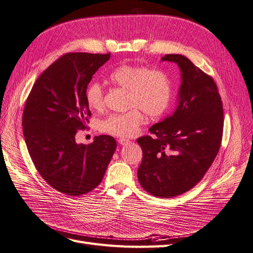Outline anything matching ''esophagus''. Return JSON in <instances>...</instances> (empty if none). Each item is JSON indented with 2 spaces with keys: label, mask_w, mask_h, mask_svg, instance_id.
Listing matches in <instances>:
<instances>
[{
  "label": "esophagus",
  "mask_w": 253,
  "mask_h": 253,
  "mask_svg": "<svg viewBox=\"0 0 253 253\" xmlns=\"http://www.w3.org/2000/svg\"><path fill=\"white\" fill-rule=\"evenodd\" d=\"M118 142H119V144H121V145H126V144H129V140L128 139H126V138H120L119 140H118Z\"/></svg>",
  "instance_id": "obj_1"
}]
</instances>
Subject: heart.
Instances as JSON below:
<instances>
[{"label": "heart", "mask_w": 253, "mask_h": 253, "mask_svg": "<svg viewBox=\"0 0 253 253\" xmlns=\"http://www.w3.org/2000/svg\"><path fill=\"white\" fill-rule=\"evenodd\" d=\"M110 82L128 91L127 112L110 114L99 123V129L118 137L133 136L144 120L159 117L167 111L171 98V86L167 74L143 66L124 65L110 74ZM85 99L93 110L103 107V91L97 83H92L85 91Z\"/></svg>", "instance_id": "obj_1"}]
</instances>
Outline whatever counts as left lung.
I'll return each instance as SVG.
<instances>
[{"mask_svg": "<svg viewBox=\"0 0 253 253\" xmlns=\"http://www.w3.org/2000/svg\"><path fill=\"white\" fill-rule=\"evenodd\" d=\"M161 60L177 64L181 71L177 106L150 127L154 137L137 139L143 153L138 180L151 195L171 198L193 188L211 168L220 150L224 113L210 75L180 54Z\"/></svg>", "mask_w": 253, "mask_h": 253, "instance_id": "obj_1", "label": "left lung"}]
</instances>
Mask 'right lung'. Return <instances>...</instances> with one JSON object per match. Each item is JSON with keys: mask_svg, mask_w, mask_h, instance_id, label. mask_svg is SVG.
<instances>
[{"mask_svg": "<svg viewBox=\"0 0 253 253\" xmlns=\"http://www.w3.org/2000/svg\"><path fill=\"white\" fill-rule=\"evenodd\" d=\"M108 54L67 53L34 83L23 113V133L31 159L49 185L65 195L88 194L101 182L116 150L108 135L78 144L75 135L91 116L85 91Z\"/></svg>", "mask_w": 253, "mask_h": 253, "instance_id": "right-lung-1", "label": "right lung"}]
</instances>
